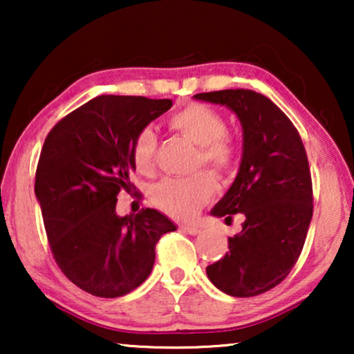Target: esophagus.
<instances>
[{
  "instance_id": "1",
  "label": "esophagus",
  "mask_w": 354,
  "mask_h": 354,
  "mask_svg": "<svg viewBox=\"0 0 354 354\" xmlns=\"http://www.w3.org/2000/svg\"><path fill=\"white\" fill-rule=\"evenodd\" d=\"M180 229H182L183 232H187V234H190V235H198V234H201V227H198V225L185 224V225H182Z\"/></svg>"
}]
</instances>
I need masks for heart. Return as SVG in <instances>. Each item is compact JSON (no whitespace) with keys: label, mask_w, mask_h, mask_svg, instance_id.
<instances>
[{"label":"heart","mask_w":354,"mask_h":354,"mask_svg":"<svg viewBox=\"0 0 354 354\" xmlns=\"http://www.w3.org/2000/svg\"><path fill=\"white\" fill-rule=\"evenodd\" d=\"M169 129L198 145L196 167L205 166L219 177L232 172L236 162V147L227 137V122L209 106L193 103L174 113ZM158 138L151 129H142L132 142V159L142 174H151L156 161ZM216 187L207 174L188 178H164L151 190V200L159 209L178 219H188L214 196Z\"/></svg>","instance_id":"1"}]
</instances>
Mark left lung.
<instances>
[{"label":"left lung","instance_id":"obj_1","mask_svg":"<svg viewBox=\"0 0 354 354\" xmlns=\"http://www.w3.org/2000/svg\"><path fill=\"white\" fill-rule=\"evenodd\" d=\"M195 98L227 106L243 127L239 174L211 214L229 222L241 212L245 222L206 274L230 297H256L282 282L301 254L313 217L306 149L292 120L268 96L235 88Z\"/></svg>","mask_w":354,"mask_h":354}]
</instances>
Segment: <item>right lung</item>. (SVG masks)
<instances>
[{
  "label": "right lung",
  "mask_w": 354,
  "mask_h": 354,
  "mask_svg": "<svg viewBox=\"0 0 354 354\" xmlns=\"http://www.w3.org/2000/svg\"><path fill=\"white\" fill-rule=\"evenodd\" d=\"M171 106L145 96H96L62 118L43 143L35 195L48 241L62 274L86 293L132 292L151 272L158 240L177 229L151 207L115 214L119 192L135 188V135Z\"/></svg>",
  "instance_id": "1"
}]
</instances>
